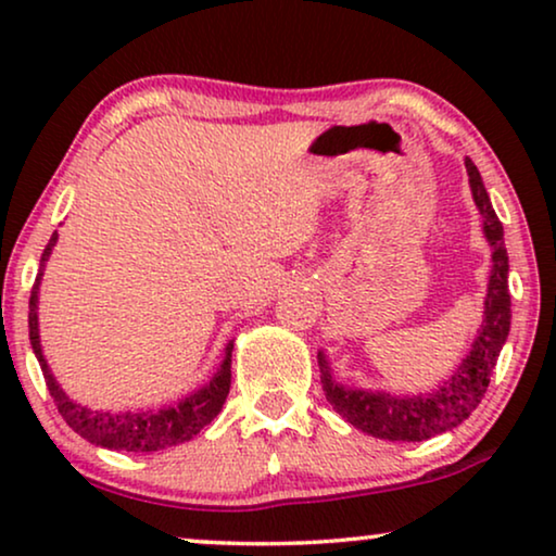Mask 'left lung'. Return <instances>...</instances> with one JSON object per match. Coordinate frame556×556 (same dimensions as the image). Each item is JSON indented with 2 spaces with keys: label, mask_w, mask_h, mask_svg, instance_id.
<instances>
[{
  "label": "left lung",
  "mask_w": 556,
  "mask_h": 556,
  "mask_svg": "<svg viewBox=\"0 0 556 556\" xmlns=\"http://www.w3.org/2000/svg\"><path fill=\"white\" fill-rule=\"evenodd\" d=\"M466 169L473 189V200L483 215V232L493 245V268L485 295V318L473 349L463 359L458 371L430 394L417 397H394L387 392L346 390L331 379V367L326 356L318 352V369H321V387L331 407L352 422L356 430L382 440H417L435 438L440 432L458 428L468 420L470 413L481 405L489 390L491 375L496 369L501 346L506 344L508 326H511V293H508V255L504 248V227L491 207L481 174L466 156Z\"/></svg>",
  "instance_id": "obj_1"
}]
</instances>
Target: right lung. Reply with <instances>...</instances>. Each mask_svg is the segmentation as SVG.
Wrapping results in <instances>:
<instances>
[{
	"label": "right lung",
	"mask_w": 556,
	"mask_h": 556,
	"mask_svg": "<svg viewBox=\"0 0 556 556\" xmlns=\"http://www.w3.org/2000/svg\"><path fill=\"white\" fill-rule=\"evenodd\" d=\"M58 232H52L42 253V263L48 261L52 245H55ZM40 278L42 270L37 273L33 295H29V341H33L35 356L40 362L45 384H48L50 397L55 400L58 413L63 415V420L78 432L80 438L90 440V443L111 447V451H131V453H151V451H164V447L187 443L200 432L204 425L215 420L219 409H223L227 392H230V364H232V344H227L223 367L207 387H202L200 392L189 394L187 400H181L179 405L159 409V413H124V415H111V413H93L80 405L71 402V397L60 390L55 377L50 375L48 362L42 356L40 337H37V291H40Z\"/></svg>",
	"instance_id": "right-lung-1"
}]
</instances>
